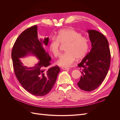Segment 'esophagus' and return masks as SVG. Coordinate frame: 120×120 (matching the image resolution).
<instances>
[{
  "label": "esophagus",
  "instance_id": "34e87169",
  "mask_svg": "<svg viewBox=\"0 0 120 120\" xmlns=\"http://www.w3.org/2000/svg\"><path fill=\"white\" fill-rule=\"evenodd\" d=\"M61 68H62L63 70H68V69H70V68H68V67H61Z\"/></svg>",
  "mask_w": 120,
  "mask_h": 120
}]
</instances>
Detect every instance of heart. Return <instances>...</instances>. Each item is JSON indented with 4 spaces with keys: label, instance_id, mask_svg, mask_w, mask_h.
<instances>
[{
    "label": "heart",
    "instance_id": "heart-1",
    "mask_svg": "<svg viewBox=\"0 0 120 120\" xmlns=\"http://www.w3.org/2000/svg\"><path fill=\"white\" fill-rule=\"evenodd\" d=\"M60 42L67 43L66 52L63 54L57 60V64L60 66L69 67L73 64L76 59H81L88 52V39L82 36L79 32L73 29L66 28L58 32L56 38H52L49 43V49L53 55L57 57L60 54Z\"/></svg>",
    "mask_w": 120,
    "mask_h": 120
}]
</instances>
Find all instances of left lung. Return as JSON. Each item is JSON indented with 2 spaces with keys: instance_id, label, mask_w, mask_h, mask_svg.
<instances>
[{
  "instance_id": "left-lung-1",
  "label": "left lung",
  "mask_w": 120,
  "mask_h": 120,
  "mask_svg": "<svg viewBox=\"0 0 120 120\" xmlns=\"http://www.w3.org/2000/svg\"><path fill=\"white\" fill-rule=\"evenodd\" d=\"M92 49L78 66L82 75L77 83L82 90L90 92L98 88L108 74L111 62L109 42L104 35L96 30H87Z\"/></svg>"
}]
</instances>
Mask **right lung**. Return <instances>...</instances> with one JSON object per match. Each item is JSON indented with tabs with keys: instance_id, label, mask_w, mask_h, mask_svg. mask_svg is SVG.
I'll return each instance as SVG.
<instances>
[{
	"instance_id": "obj_1",
	"label": "right lung",
	"mask_w": 120,
	"mask_h": 120,
	"mask_svg": "<svg viewBox=\"0 0 120 120\" xmlns=\"http://www.w3.org/2000/svg\"><path fill=\"white\" fill-rule=\"evenodd\" d=\"M37 25L26 29L21 33L14 43L11 57L15 75L23 88L35 96L46 95L55 83L60 68L57 66L46 69L51 57L43 46L48 45L49 38L38 39ZM31 54L39 60L32 68L23 65L20 58Z\"/></svg>"
}]
</instances>
